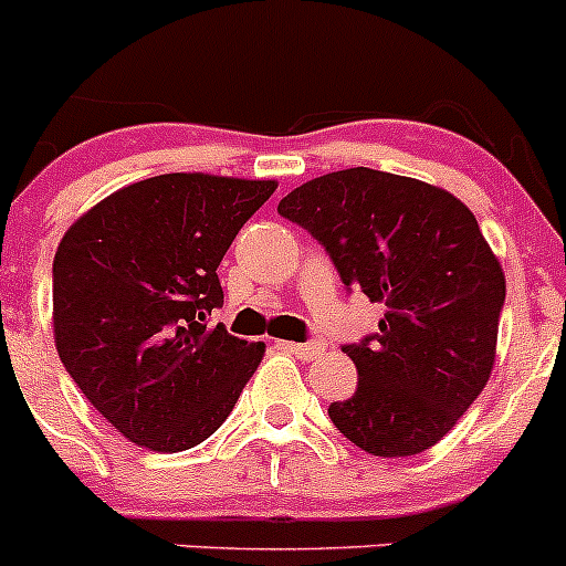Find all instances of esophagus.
Returning <instances> with one entry per match:
<instances>
[{
  "label": "esophagus",
  "instance_id": "obj_1",
  "mask_svg": "<svg viewBox=\"0 0 566 566\" xmlns=\"http://www.w3.org/2000/svg\"><path fill=\"white\" fill-rule=\"evenodd\" d=\"M287 348L293 350L298 359H317V356L326 350V345L323 343H287Z\"/></svg>",
  "mask_w": 566,
  "mask_h": 566
}]
</instances>
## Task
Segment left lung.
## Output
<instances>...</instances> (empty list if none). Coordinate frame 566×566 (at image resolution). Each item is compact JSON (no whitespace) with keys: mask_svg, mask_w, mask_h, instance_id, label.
I'll list each match as a JSON object with an SVG mask.
<instances>
[{"mask_svg":"<svg viewBox=\"0 0 566 566\" xmlns=\"http://www.w3.org/2000/svg\"><path fill=\"white\" fill-rule=\"evenodd\" d=\"M332 256L345 287L384 304L378 332L343 345L359 373L328 417L373 457H415L457 426L490 381L506 276L468 205L373 168L310 179L279 201Z\"/></svg>","mask_w":566,"mask_h":566,"instance_id":"8db88e82","label":"left lung"}]
</instances>
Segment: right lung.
I'll return each mask as SVG.
<instances>
[{
    "label": "right lung",
    "instance_id": "obj_1",
    "mask_svg": "<svg viewBox=\"0 0 566 566\" xmlns=\"http://www.w3.org/2000/svg\"><path fill=\"white\" fill-rule=\"evenodd\" d=\"M273 179L163 174L76 218L52 265L60 361L129 442L188 451L221 429L265 345L207 326L218 265Z\"/></svg>",
    "mask_w": 566,
    "mask_h": 566
}]
</instances>
